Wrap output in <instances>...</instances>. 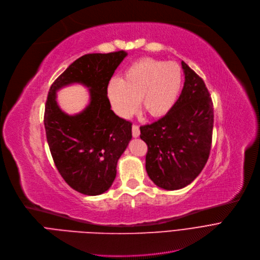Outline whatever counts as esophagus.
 Instances as JSON below:
<instances>
[{
    "mask_svg": "<svg viewBox=\"0 0 260 260\" xmlns=\"http://www.w3.org/2000/svg\"><path fill=\"white\" fill-rule=\"evenodd\" d=\"M140 134H141L140 127L138 125H133L132 126V135H133V138H139Z\"/></svg>",
    "mask_w": 260,
    "mask_h": 260,
    "instance_id": "esophagus-1",
    "label": "esophagus"
}]
</instances>
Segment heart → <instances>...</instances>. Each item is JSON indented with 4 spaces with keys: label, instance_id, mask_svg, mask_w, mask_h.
<instances>
[{
    "label": "heart",
    "instance_id": "heart-1",
    "mask_svg": "<svg viewBox=\"0 0 260 260\" xmlns=\"http://www.w3.org/2000/svg\"><path fill=\"white\" fill-rule=\"evenodd\" d=\"M182 83V72L175 62L143 58L108 84L107 95L114 112L130 117L138 108L151 117L166 114L175 105Z\"/></svg>",
    "mask_w": 260,
    "mask_h": 260
}]
</instances>
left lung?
<instances>
[{
	"label": "left lung",
	"instance_id": "8db88e82",
	"mask_svg": "<svg viewBox=\"0 0 260 260\" xmlns=\"http://www.w3.org/2000/svg\"><path fill=\"white\" fill-rule=\"evenodd\" d=\"M185 82L179 100L158 120L142 126L146 170L158 187L177 190L204 168L212 147L214 106L203 79L182 61Z\"/></svg>",
	"mask_w": 260,
	"mask_h": 260
}]
</instances>
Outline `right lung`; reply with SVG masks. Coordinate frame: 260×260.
<instances>
[{
	"instance_id": "obj_1",
	"label": "right lung",
	"mask_w": 260,
	"mask_h": 260,
	"mask_svg": "<svg viewBox=\"0 0 260 260\" xmlns=\"http://www.w3.org/2000/svg\"><path fill=\"white\" fill-rule=\"evenodd\" d=\"M127 56L125 51L86 54L53 82L44 112L49 150L59 174L70 186L86 196L107 191L116 177V165L132 138V122L118 117L107 95L111 77ZM72 83L89 88L90 104L68 116L58 108L56 91Z\"/></svg>"
}]
</instances>
